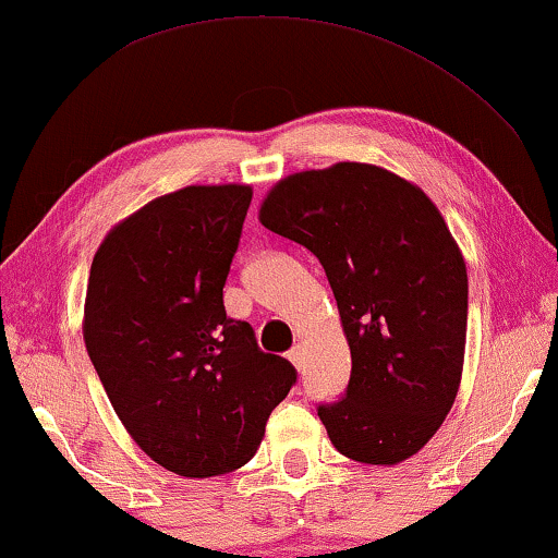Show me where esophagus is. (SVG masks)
<instances>
[{"label": "esophagus", "instance_id": "esophagus-1", "mask_svg": "<svg viewBox=\"0 0 558 558\" xmlns=\"http://www.w3.org/2000/svg\"><path fill=\"white\" fill-rule=\"evenodd\" d=\"M288 359H290V364H293L295 368H301L303 366V347H293L288 351Z\"/></svg>", "mask_w": 558, "mask_h": 558}]
</instances>
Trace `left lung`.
I'll use <instances>...</instances> for the list:
<instances>
[{
    "mask_svg": "<svg viewBox=\"0 0 558 558\" xmlns=\"http://www.w3.org/2000/svg\"><path fill=\"white\" fill-rule=\"evenodd\" d=\"M270 232L324 265L351 349L343 399L320 404L336 450L366 465L417 454L452 410L468 270L435 202L374 163L290 174L260 204Z\"/></svg>",
    "mask_w": 558,
    "mask_h": 558,
    "instance_id": "1",
    "label": "left lung"
}]
</instances>
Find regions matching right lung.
<instances>
[{
    "label": "right lung",
    "mask_w": 558,
    "mask_h": 558,
    "mask_svg": "<svg viewBox=\"0 0 558 558\" xmlns=\"http://www.w3.org/2000/svg\"><path fill=\"white\" fill-rule=\"evenodd\" d=\"M250 199L247 184L163 194L121 219L90 265L88 356L133 442L184 477L245 465L295 384L290 361L225 311Z\"/></svg>",
    "instance_id": "add662e5"
}]
</instances>
